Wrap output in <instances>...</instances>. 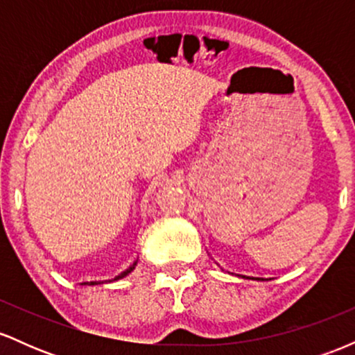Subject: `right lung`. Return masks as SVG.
<instances>
[{"label": "right lung", "mask_w": 355, "mask_h": 355, "mask_svg": "<svg viewBox=\"0 0 355 355\" xmlns=\"http://www.w3.org/2000/svg\"><path fill=\"white\" fill-rule=\"evenodd\" d=\"M137 262H138V260H137ZM137 262H133V266H130L128 268H126V270H125V272H121V274H120V275H118V277H115V279H121V277L128 275V274H130V272H132V270H133V268H135V266H137Z\"/></svg>", "instance_id": "obj_1"}]
</instances>
